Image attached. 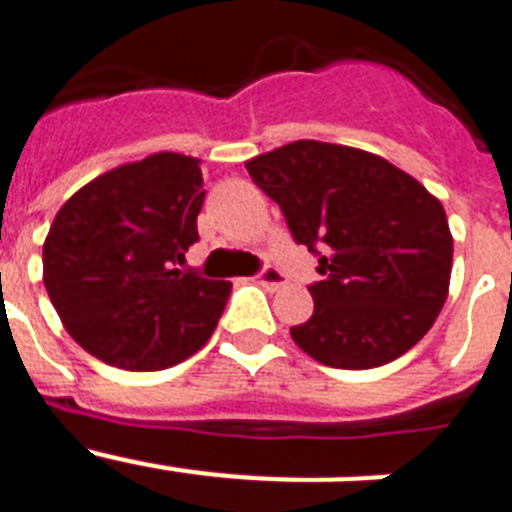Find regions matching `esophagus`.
<instances>
[{
	"instance_id": "34e87169",
	"label": "esophagus",
	"mask_w": 512,
	"mask_h": 512,
	"mask_svg": "<svg viewBox=\"0 0 512 512\" xmlns=\"http://www.w3.org/2000/svg\"><path fill=\"white\" fill-rule=\"evenodd\" d=\"M256 282H259L261 287H266V289H279V287H284V284H287V277H284L277 266H264V269L256 274Z\"/></svg>"
}]
</instances>
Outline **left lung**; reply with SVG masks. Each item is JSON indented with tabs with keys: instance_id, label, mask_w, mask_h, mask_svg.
Returning a JSON list of instances; mask_svg holds the SVG:
<instances>
[{
	"instance_id": "8db88e82",
	"label": "left lung",
	"mask_w": 512,
	"mask_h": 512,
	"mask_svg": "<svg viewBox=\"0 0 512 512\" xmlns=\"http://www.w3.org/2000/svg\"><path fill=\"white\" fill-rule=\"evenodd\" d=\"M246 169L282 207L292 238L320 256L315 310L289 328L307 356L374 369L431 330L449 295L454 241L423 184L382 156L320 140H295Z\"/></svg>"
}]
</instances>
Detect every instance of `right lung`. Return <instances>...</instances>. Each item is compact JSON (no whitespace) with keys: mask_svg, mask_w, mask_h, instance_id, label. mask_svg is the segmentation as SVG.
Here are the masks:
<instances>
[{"mask_svg":"<svg viewBox=\"0 0 512 512\" xmlns=\"http://www.w3.org/2000/svg\"><path fill=\"white\" fill-rule=\"evenodd\" d=\"M202 202L200 161L153 153L97 176L58 210L43 282L84 351L128 372H158L205 346L230 282L176 269L200 241Z\"/></svg>","mask_w":512,"mask_h":512,"instance_id":"1","label":"right lung"}]
</instances>
